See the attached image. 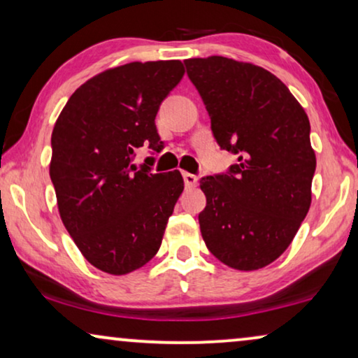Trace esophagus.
Here are the masks:
<instances>
[{"label":"esophagus","instance_id":"34e87169","mask_svg":"<svg viewBox=\"0 0 358 358\" xmlns=\"http://www.w3.org/2000/svg\"><path fill=\"white\" fill-rule=\"evenodd\" d=\"M182 178H184V184L185 187H194L195 184H197V176L195 174H190V173H182Z\"/></svg>","mask_w":358,"mask_h":358}]
</instances>
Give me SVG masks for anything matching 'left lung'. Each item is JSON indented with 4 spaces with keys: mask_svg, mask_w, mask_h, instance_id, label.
I'll return each mask as SVG.
<instances>
[{
    "mask_svg": "<svg viewBox=\"0 0 358 358\" xmlns=\"http://www.w3.org/2000/svg\"><path fill=\"white\" fill-rule=\"evenodd\" d=\"M184 65L213 138L238 156L227 173L200 180L203 241L238 271L266 267L290 246L310 210L316 169L310 120L288 87L261 66L224 57Z\"/></svg>",
    "mask_w": 358,
    "mask_h": 358,
    "instance_id": "obj_1",
    "label": "left lung"
}]
</instances>
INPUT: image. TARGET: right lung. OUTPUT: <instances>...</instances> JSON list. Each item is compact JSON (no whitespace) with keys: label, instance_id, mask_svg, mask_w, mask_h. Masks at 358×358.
<instances>
[{"label":"right lung","instance_id":"right-lung-1","mask_svg":"<svg viewBox=\"0 0 358 358\" xmlns=\"http://www.w3.org/2000/svg\"><path fill=\"white\" fill-rule=\"evenodd\" d=\"M179 60L127 63L91 78L68 99L52 134L50 179L66 231L92 266L124 275L158 252L184 190L179 171L135 168V150L164 148L155 119L179 85Z\"/></svg>","mask_w":358,"mask_h":358}]
</instances>
